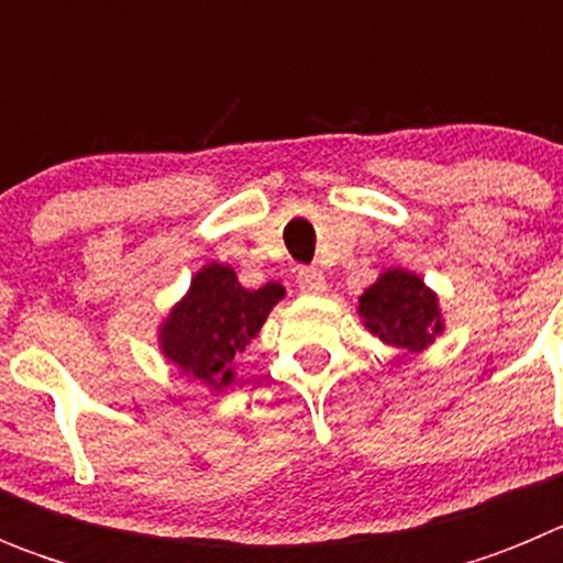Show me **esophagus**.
I'll return each instance as SVG.
<instances>
[{
	"label": "esophagus",
	"mask_w": 563,
	"mask_h": 563,
	"mask_svg": "<svg viewBox=\"0 0 563 563\" xmlns=\"http://www.w3.org/2000/svg\"><path fill=\"white\" fill-rule=\"evenodd\" d=\"M298 290L310 292V296H318V292H324L327 290L324 273L316 271V267H301V271H298Z\"/></svg>",
	"instance_id": "obj_1"
}]
</instances>
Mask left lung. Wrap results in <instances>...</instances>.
<instances>
[{
  "label": "left lung",
  "instance_id": "left-lung-1",
  "mask_svg": "<svg viewBox=\"0 0 563 563\" xmlns=\"http://www.w3.org/2000/svg\"><path fill=\"white\" fill-rule=\"evenodd\" d=\"M357 316L372 335L409 352L429 350L445 330L437 292L417 273L402 267L383 271L375 285L363 290Z\"/></svg>",
  "mask_w": 563,
  "mask_h": 563
}]
</instances>
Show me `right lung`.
Returning <instances> with one entry per match:
<instances>
[{
    "label": "right lung",
    "mask_w": 563,
    "mask_h": 563,
    "mask_svg": "<svg viewBox=\"0 0 563 563\" xmlns=\"http://www.w3.org/2000/svg\"><path fill=\"white\" fill-rule=\"evenodd\" d=\"M282 298L285 287L278 282L247 290L233 267L211 262L194 273L186 296L163 318L157 330L163 357L211 391L228 389L236 377L233 357L245 352Z\"/></svg>",
    "instance_id": "obj_1"
}]
</instances>
